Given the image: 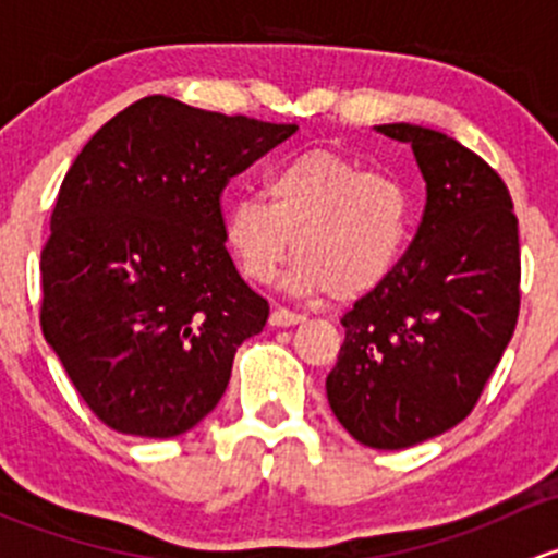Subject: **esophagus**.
<instances>
[{
  "label": "esophagus",
  "mask_w": 558,
  "mask_h": 558,
  "mask_svg": "<svg viewBox=\"0 0 558 558\" xmlns=\"http://www.w3.org/2000/svg\"><path fill=\"white\" fill-rule=\"evenodd\" d=\"M302 320H305V315L286 311V307H275V311L269 313V324L272 326H296V324H302Z\"/></svg>",
  "instance_id": "34e87169"
}]
</instances>
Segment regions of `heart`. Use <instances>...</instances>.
Returning <instances> with one entry per match:
<instances>
[{
	"label": "heart",
	"instance_id": "heart-1",
	"mask_svg": "<svg viewBox=\"0 0 558 558\" xmlns=\"http://www.w3.org/2000/svg\"><path fill=\"white\" fill-rule=\"evenodd\" d=\"M267 202L243 196L223 216V243L251 283H272L294 247L291 286L351 302L397 267L410 207L402 185L329 150H307L267 174Z\"/></svg>",
	"mask_w": 558,
	"mask_h": 558
}]
</instances>
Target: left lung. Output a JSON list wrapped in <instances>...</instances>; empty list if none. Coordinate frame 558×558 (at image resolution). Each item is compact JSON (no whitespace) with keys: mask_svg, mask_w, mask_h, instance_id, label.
I'll use <instances>...</instances> for the list:
<instances>
[{"mask_svg":"<svg viewBox=\"0 0 558 558\" xmlns=\"http://www.w3.org/2000/svg\"><path fill=\"white\" fill-rule=\"evenodd\" d=\"M375 132L413 148L426 207L391 275L342 315L326 397L353 440L399 451L464 421L502 359L521 302L519 218L502 178L448 134Z\"/></svg>","mask_w":558,"mask_h":558,"instance_id":"8db88e82","label":"left lung"}]
</instances>
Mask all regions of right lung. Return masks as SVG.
Returning <instances> with one entry per match:
<instances>
[{"label":"right lung","mask_w":558,"mask_h":558,"mask_svg":"<svg viewBox=\"0 0 558 558\" xmlns=\"http://www.w3.org/2000/svg\"><path fill=\"white\" fill-rule=\"evenodd\" d=\"M294 132L145 97L77 154L39 262V324L110 429L167 440L223 397L269 305L223 245L221 191Z\"/></svg>","instance_id":"1"}]
</instances>
